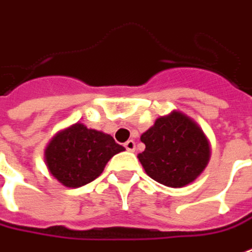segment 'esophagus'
I'll return each mask as SVG.
<instances>
[{
    "label": "esophagus",
    "mask_w": 252,
    "mask_h": 252,
    "mask_svg": "<svg viewBox=\"0 0 252 252\" xmlns=\"http://www.w3.org/2000/svg\"><path fill=\"white\" fill-rule=\"evenodd\" d=\"M125 148H126L127 151H134V150H136V143H134L133 140H127V141L125 143Z\"/></svg>",
    "instance_id": "obj_1"
}]
</instances>
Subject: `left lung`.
<instances>
[{"label":"left lung","mask_w":252,"mask_h":252,"mask_svg":"<svg viewBox=\"0 0 252 252\" xmlns=\"http://www.w3.org/2000/svg\"><path fill=\"white\" fill-rule=\"evenodd\" d=\"M141 141L146 150L138 159L147 175L168 187L191 183L208 163L209 143L204 131L180 112L158 118Z\"/></svg>","instance_id":"8db88e82"}]
</instances>
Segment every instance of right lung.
<instances>
[{
  "label": "right lung",
  "mask_w": 252,
  "mask_h": 252,
  "mask_svg": "<svg viewBox=\"0 0 252 252\" xmlns=\"http://www.w3.org/2000/svg\"><path fill=\"white\" fill-rule=\"evenodd\" d=\"M125 147L102 131L76 123L59 131L45 150L51 175L66 187H80L102 173L106 162Z\"/></svg>",
  "instance_id": "1"
}]
</instances>
